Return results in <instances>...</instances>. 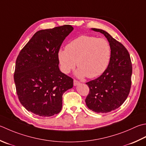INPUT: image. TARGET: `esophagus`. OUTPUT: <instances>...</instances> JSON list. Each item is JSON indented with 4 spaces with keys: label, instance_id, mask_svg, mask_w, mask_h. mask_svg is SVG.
<instances>
[{
    "label": "esophagus",
    "instance_id": "34e87169",
    "mask_svg": "<svg viewBox=\"0 0 146 146\" xmlns=\"http://www.w3.org/2000/svg\"><path fill=\"white\" fill-rule=\"evenodd\" d=\"M79 84H80V82L76 80H75V79L73 80V84L75 86H76V85H78Z\"/></svg>",
    "mask_w": 146,
    "mask_h": 146
}]
</instances>
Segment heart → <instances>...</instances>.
Masks as SVG:
<instances>
[{"mask_svg": "<svg viewBox=\"0 0 146 146\" xmlns=\"http://www.w3.org/2000/svg\"><path fill=\"white\" fill-rule=\"evenodd\" d=\"M111 48L104 38L82 35L74 39L58 52V59L62 71L68 73L75 68L76 62L79 68V77H97L104 72L109 63Z\"/></svg>", "mask_w": 146, "mask_h": 146, "instance_id": "heart-1", "label": "heart"}]
</instances>
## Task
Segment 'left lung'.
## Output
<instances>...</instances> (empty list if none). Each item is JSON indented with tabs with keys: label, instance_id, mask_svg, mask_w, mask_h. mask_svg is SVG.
<instances>
[{
	"label": "left lung",
	"instance_id": "left-lung-1",
	"mask_svg": "<svg viewBox=\"0 0 146 146\" xmlns=\"http://www.w3.org/2000/svg\"><path fill=\"white\" fill-rule=\"evenodd\" d=\"M106 37L111 48L110 63L98 78L87 82L89 93L85 99L88 109L98 113L111 112L118 108L130 93L132 65L125 46L104 30L92 28Z\"/></svg>",
	"mask_w": 146,
	"mask_h": 146
}]
</instances>
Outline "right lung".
Returning <instances> with one entry per match:
<instances>
[{
    "mask_svg": "<svg viewBox=\"0 0 146 146\" xmlns=\"http://www.w3.org/2000/svg\"><path fill=\"white\" fill-rule=\"evenodd\" d=\"M69 25L36 32L16 59L14 80L21 104L42 117L61 110L62 95L73 86L72 78L59 70L58 52L73 31Z\"/></svg>",
    "mask_w": 146,
    "mask_h": 146,
    "instance_id": "add662e5",
    "label": "right lung"
}]
</instances>
